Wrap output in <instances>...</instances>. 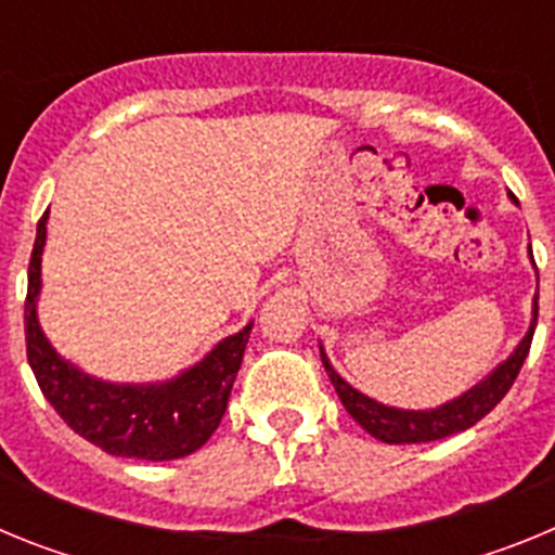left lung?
I'll use <instances>...</instances> for the list:
<instances>
[{
  "mask_svg": "<svg viewBox=\"0 0 555 555\" xmlns=\"http://www.w3.org/2000/svg\"><path fill=\"white\" fill-rule=\"evenodd\" d=\"M514 205L517 197L508 194ZM537 269V263H533ZM539 278V274H537ZM537 313H539V292L533 294V308H531V325H528L526 336L514 347L512 356L506 361H500L492 372H489L483 380L473 386V389L461 391L459 397L448 400V403L436 405V409H395V405L377 403L375 397L358 391L356 386H350L345 377L333 370L331 358H327L325 347L320 345V358L322 366H325L327 377H331L333 389H336L338 400L347 409V414L356 420L366 434H372L375 439L386 444H420V442H436V439H444V436L461 434V430L473 428L478 420L489 414L494 405L506 397V391L512 389V384L517 380L519 366L526 364V356L531 350V338L537 331Z\"/></svg>",
  "mask_w": 555,
  "mask_h": 555,
  "instance_id": "8db88e82",
  "label": "left lung"
}]
</instances>
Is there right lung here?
Wrapping results in <instances>:
<instances>
[{"instance_id": "obj_1", "label": "right lung", "mask_w": 555, "mask_h": 555, "mask_svg": "<svg viewBox=\"0 0 555 555\" xmlns=\"http://www.w3.org/2000/svg\"><path fill=\"white\" fill-rule=\"evenodd\" d=\"M43 214L29 258L24 336L38 386L68 428L111 455L171 461L194 453L222 423L233 380L242 366L253 322L210 347L197 364L152 384H113L88 375L52 347L38 322L41 255L47 247Z\"/></svg>"}]
</instances>
